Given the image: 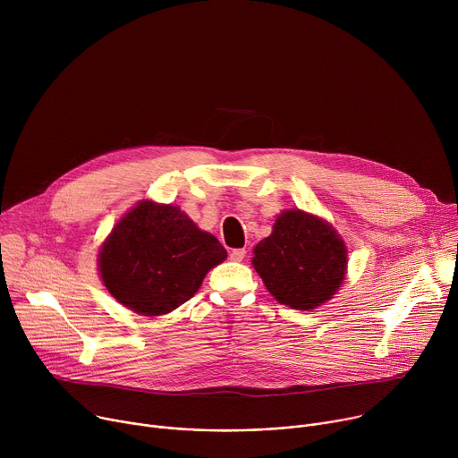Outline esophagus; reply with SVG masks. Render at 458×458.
I'll return each instance as SVG.
<instances>
[{"label":"esophagus","mask_w":458,"mask_h":458,"mask_svg":"<svg viewBox=\"0 0 458 458\" xmlns=\"http://www.w3.org/2000/svg\"><path fill=\"white\" fill-rule=\"evenodd\" d=\"M244 255H246V250H244V248H235V250L230 251V259H232V260H242Z\"/></svg>","instance_id":"esophagus-1"}]
</instances>
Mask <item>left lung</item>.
Listing matches in <instances>:
<instances>
[{
	"label": "left lung",
	"instance_id": "obj_1",
	"mask_svg": "<svg viewBox=\"0 0 458 458\" xmlns=\"http://www.w3.org/2000/svg\"><path fill=\"white\" fill-rule=\"evenodd\" d=\"M251 265L268 292L293 310L332 299L346 274V246L335 230L301 210H286L270 237L253 250Z\"/></svg>",
	"mask_w": 458,
	"mask_h": 458
}]
</instances>
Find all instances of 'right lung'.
<instances>
[{
    "label": "right lung",
    "instance_id": "obj_1",
    "mask_svg": "<svg viewBox=\"0 0 458 458\" xmlns=\"http://www.w3.org/2000/svg\"><path fill=\"white\" fill-rule=\"evenodd\" d=\"M225 259V246L177 207L143 201L105 241L99 272L121 304L141 315H163L191 299Z\"/></svg>",
    "mask_w": 458,
    "mask_h": 458
}]
</instances>
